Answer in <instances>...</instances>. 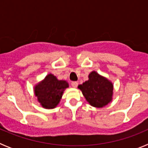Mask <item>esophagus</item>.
<instances>
[{"label": "esophagus", "mask_w": 148, "mask_h": 148, "mask_svg": "<svg viewBox=\"0 0 148 148\" xmlns=\"http://www.w3.org/2000/svg\"><path fill=\"white\" fill-rule=\"evenodd\" d=\"M71 85H72V87H78V82H73L71 83Z\"/></svg>", "instance_id": "34e87169"}]
</instances>
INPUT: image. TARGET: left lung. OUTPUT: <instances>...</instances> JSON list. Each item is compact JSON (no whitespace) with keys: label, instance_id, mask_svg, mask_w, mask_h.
<instances>
[{"label":"left lung","instance_id":"obj_1","mask_svg":"<svg viewBox=\"0 0 148 148\" xmlns=\"http://www.w3.org/2000/svg\"><path fill=\"white\" fill-rule=\"evenodd\" d=\"M90 105L102 108L110 102L113 95V84L93 71L89 75V80L78 86Z\"/></svg>","mask_w":148,"mask_h":148}]
</instances>
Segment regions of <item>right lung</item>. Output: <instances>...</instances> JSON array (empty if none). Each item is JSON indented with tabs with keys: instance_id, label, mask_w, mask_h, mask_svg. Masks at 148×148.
I'll use <instances>...</instances> for the list:
<instances>
[{
	"instance_id": "add662e5",
	"label": "right lung",
	"mask_w": 148,
	"mask_h": 148,
	"mask_svg": "<svg viewBox=\"0 0 148 148\" xmlns=\"http://www.w3.org/2000/svg\"><path fill=\"white\" fill-rule=\"evenodd\" d=\"M69 87L65 81H58L56 76L49 74L35 88V95L44 108L52 109L59 103L64 90Z\"/></svg>"
}]
</instances>
